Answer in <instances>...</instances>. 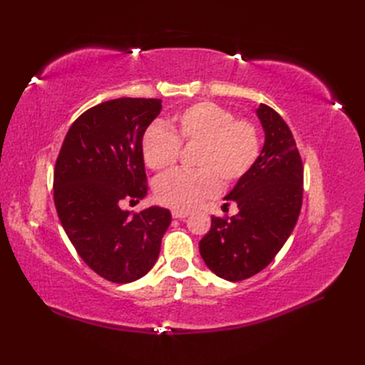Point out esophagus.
<instances>
[{
  "label": "esophagus",
  "mask_w": 365,
  "mask_h": 365,
  "mask_svg": "<svg viewBox=\"0 0 365 365\" xmlns=\"http://www.w3.org/2000/svg\"><path fill=\"white\" fill-rule=\"evenodd\" d=\"M190 215V212H187V210H172V216L175 219H184Z\"/></svg>",
  "instance_id": "obj_1"
}]
</instances>
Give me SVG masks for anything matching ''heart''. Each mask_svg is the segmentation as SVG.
Segmentation results:
<instances>
[{
    "label": "heart",
    "mask_w": 365,
    "mask_h": 365,
    "mask_svg": "<svg viewBox=\"0 0 365 365\" xmlns=\"http://www.w3.org/2000/svg\"><path fill=\"white\" fill-rule=\"evenodd\" d=\"M141 155L149 169L172 170L181 148L192 149V172H176L155 184L160 204L173 210H189L231 187L250 173L260 155L256 125L235 118L227 108L213 102H197L175 113L168 129L152 125L141 138Z\"/></svg>",
    "instance_id": "1"
}]
</instances>
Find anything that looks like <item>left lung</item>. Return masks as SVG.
Listing matches in <instances>:
<instances>
[{
  "instance_id": "8db88e82",
  "label": "left lung",
  "mask_w": 365,
  "mask_h": 365,
  "mask_svg": "<svg viewBox=\"0 0 365 365\" xmlns=\"http://www.w3.org/2000/svg\"><path fill=\"white\" fill-rule=\"evenodd\" d=\"M257 115L264 146L250 173L225 196L239 213L213 216L200 242L207 267L230 282L268 267L291 236L303 202V163L291 129L268 105L260 103Z\"/></svg>"
}]
</instances>
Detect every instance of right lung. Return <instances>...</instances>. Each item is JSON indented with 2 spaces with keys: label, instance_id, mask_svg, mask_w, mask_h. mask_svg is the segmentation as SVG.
<instances>
[{
  "label": "right lung",
  "instance_id": "right-lung-1",
  "mask_svg": "<svg viewBox=\"0 0 365 365\" xmlns=\"http://www.w3.org/2000/svg\"><path fill=\"white\" fill-rule=\"evenodd\" d=\"M161 111L160 98L121 97L76 118L54 165V205L82 260L113 283H130L155 264L170 212H125L148 193L141 138Z\"/></svg>",
  "mask_w": 365,
  "mask_h": 365
}]
</instances>
